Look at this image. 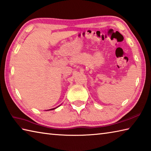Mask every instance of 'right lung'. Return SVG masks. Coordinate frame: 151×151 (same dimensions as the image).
Returning a JSON list of instances; mask_svg holds the SVG:
<instances>
[{
  "label": "right lung",
  "instance_id": "obj_1",
  "mask_svg": "<svg viewBox=\"0 0 151 151\" xmlns=\"http://www.w3.org/2000/svg\"><path fill=\"white\" fill-rule=\"evenodd\" d=\"M58 107H59V106H58ZM56 108H57V107H55V108H54V109H49V110H48V111H51V110H54V109H55Z\"/></svg>",
  "mask_w": 151,
  "mask_h": 151
}]
</instances>
